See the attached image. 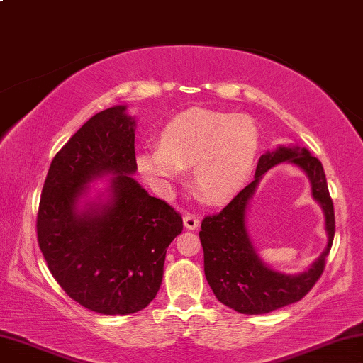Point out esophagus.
Returning <instances> with one entry per match:
<instances>
[{"label":"esophagus","instance_id":"1","mask_svg":"<svg viewBox=\"0 0 363 363\" xmlns=\"http://www.w3.org/2000/svg\"><path fill=\"white\" fill-rule=\"evenodd\" d=\"M199 225H200V220L199 218L194 216V214H186V216H184V227H186L187 230L199 229Z\"/></svg>","mask_w":363,"mask_h":363}]
</instances>
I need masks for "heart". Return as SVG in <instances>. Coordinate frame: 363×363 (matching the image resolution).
<instances>
[{"label": "heart", "instance_id": "1", "mask_svg": "<svg viewBox=\"0 0 363 363\" xmlns=\"http://www.w3.org/2000/svg\"><path fill=\"white\" fill-rule=\"evenodd\" d=\"M259 130L253 118L192 107L169 118L158 133V145L136 153V168L160 194L192 164L194 189L210 203L230 199L242 189L259 152Z\"/></svg>", "mask_w": 363, "mask_h": 363}]
</instances>
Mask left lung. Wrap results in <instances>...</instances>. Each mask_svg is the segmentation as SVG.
I'll use <instances>...</instances> for the list:
<instances>
[{"instance_id": "obj_1", "label": "left lung", "mask_w": 363, "mask_h": 363, "mask_svg": "<svg viewBox=\"0 0 363 363\" xmlns=\"http://www.w3.org/2000/svg\"><path fill=\"white\" fill-rule=\"evenodd\" d=\"M280 162H290L303 169L311 182V194L321 205L325 216L328 247L323 255L303 273L285 274L264 263L247 232L249 201L263 174ZM335 237V211L330 199L327 177L320 160L311 155L306 147L296 144L279 145L261 155L255 181L219 214L206 216L201 223L200 242L205 255V277L220 303L240 314H267L303 299L320 279L325 259Z\"/></svg>"}]
</instances>
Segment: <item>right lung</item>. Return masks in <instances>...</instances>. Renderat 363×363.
Segmentation results:
<instances>
[{
	"label": "right lung",
	"mask_w": 363,
	"mask_h": 363,
	"mask_svg": "<svg viewBox=\"0 0 363 363\" xmlns=\"http://www.w3.org/2000/svg\"><path fill=\"white\" fill-rule=\"evenodd\" d=\"M96 113L49 167L36 219L48 269L78 304L104 315L143 311L157 296L182 218L134 179L136 118ZM107 177L97 191L89 184Z\"/></svg>",
	"instance_id": "obj_1"
}]
</instances>
